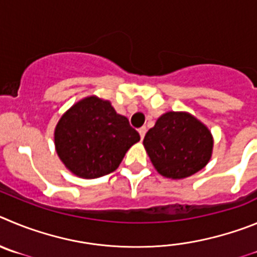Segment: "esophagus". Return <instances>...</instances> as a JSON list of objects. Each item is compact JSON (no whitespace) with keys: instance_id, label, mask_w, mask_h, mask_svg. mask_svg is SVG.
<instances>
[{"instance_id":"1","label":"esophagus","mask_w":257,"mask_h":257,"mask_svg":"<svg viewBox=\"0 0 257 257\" xmlns=\"http://www.w3.org/2000/svg\"><path fill=\"white\" fill-rule=\"evenodd\" d=\"M138 132H140V136H141V138H145V134H146V132H147V128H146V126H142V128H140L138 129Z\"/></svg>"}]
</instances>
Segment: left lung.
Returning <instances> with one entry per match:
<instances>
[{"label":"left lung","mask_w":257,"mask_h":257,"mask_svg":"<svg viewBox=\"0 0 257 257\" xmlns=\"http://www.w3.org/2000/svg\"><path fill=\"white\" fill-rule=\"evenodd\" d=\"M143 145L161 175L182 179L209 163L212 137L209 129L186 112H166L145 136Z\"/></svg>","instance_id":"8db88e82"}]
</instances>
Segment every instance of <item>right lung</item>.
<instances>
[{"instance_id":"add662e5","label":"right lung","mask_w":257,"mask_h":257,"mask_svg":"<svg viewBox=\"0 0 257 257\" xmlns=\"http://www.w3.org/2000/svg\"><path fill=\"white\" fill-rule=\"evenodd\" d=\"M140 133L108 101L87 97L62 115L55 129V146L66 168L93 179L116 170Z\"/></svg>"}]
</instances>
